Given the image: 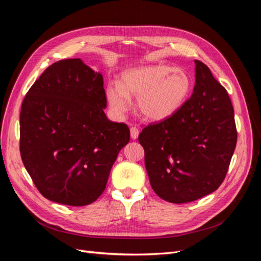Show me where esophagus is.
<instances>
[{"label": "esophagus", "mask_w": 261, "mask_h": 261, "mask_svg": "<svg viewBox=\"0 0 261 261\" xmlns=\"http://www.w3.org/2000/svg\"><path fill=\"white\" fill-rule=\"evenodd\" d=\"M139 135V129L136 127V126H134V127L130 128V137L132 139H137Z\"/></svg>", "instance_id": "34e87169"}]
</instances>
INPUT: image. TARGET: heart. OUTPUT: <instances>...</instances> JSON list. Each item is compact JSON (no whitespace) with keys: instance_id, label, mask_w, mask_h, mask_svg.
I'll list each match as a JSON object with an SVG mask.
<instances>
[{"instance_id":"heart-1","label":"heart","mask_w":261,"mask_h":261,"mask_svg":"<svg viewBox=\"0 0 261 261\" xmlns=\"http://www.w3.org/2000/svg\"><path fill=\"white\" fill-rule=\"evenodd\" d=\"M191 89V77L184 69L148 65L125 70L121 84H109L106 93L116 115L127 112L132 106L130 97H136L140 116L149 122H161L183 107Z\"/></svg>"}]
</instances>
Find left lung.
Instances as JSON below:
<instances>
[{
    "instance_id": "left-lung-1",
    "label": "left lung",
    "mask_w": 261,
    "mask_h": 261,
    "mask_svg": "<svg viewBox=\"0 0 261 261\" xmlns=\"http://www.w3.org/2000/svg\"><path fill=\"white\" fill-rule=\"evenodd\" d=\"M195 65L192 97L174 115L148 125L138 137L150 185L172 203L191 202L217 191L238 141L225 88L202 62L196 60Z\"/></svg>"
}]
</instances>
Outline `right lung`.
Wrapping results in <instances>:
<instances>
[{
    "label": "right lung",
    "instance_id": "right-lung-1",
    "mask_svg": "<svg viewBox=\"0 0 261 261\" xmlns=\"http://www.w3.org/2000/svg\"><path fill=\"white\" fill-rule=\"evenodd\" d=\"M106 108L103 77L81 59L54 63L31 86L20 110V155L46 199L78 207L103 193L130 137Z\"/></svg>",
    "mask_w": 261,
    "mask_h": 261
}]
</instances>
